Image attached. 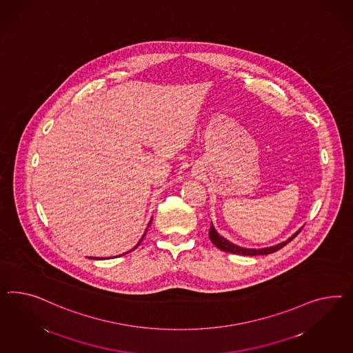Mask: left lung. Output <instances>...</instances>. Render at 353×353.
Wrapping results in <instances>:
<instances>
[{
  "label": "left lung",
  "instance_id": "left-lung-1",
  "mask_svg": "<svg viewBox=\"0 0 353 353\" xmlns=\"http://www.w3.org/2000/svg\"><path fill=\"white\" fill-rule=\"evenodd\" d=\"M301 230H298L296 234H294L292 238L288 239L286 241H283V243H280V244H277V245H274V247H268V248L262 249L241 248V247H238V245L230 243L229 240H226V239L222 238L221 235H219V232L214 230L212 223H210V239L217 248L223 250V252H229V253H232V254H240V256H259V254H270V253H274V252H276L279 249L285 247L289 241H292L293 239L296 238V235L301 232Z\"/></svg>",
  "mask_w": 353,
  "mask_h": 353
}]
</instances>
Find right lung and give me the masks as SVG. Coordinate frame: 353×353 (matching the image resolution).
Returning a JSON list of instances; mask_svg holds the SVG:
<instances>
[{
    "label": "right lung",
    "instance_id": "add662e5",
    "mask_svg": "<svg viewBox=\"0 0 353 353\" xmlns=\"http://www.w3.org/2000/svg\"><path fill=\"white\" fill-rule=\"evenodd\" d=\"M141 241H143V239H141V240H140V241H139V244H137V245H136V247H134V249L137 248V247H139V245H140V243H141ZM94 259H100V258H94Z\"/></svg>",
    "mask_w": 353,
    "mask_h": 353
}]
</instances>
